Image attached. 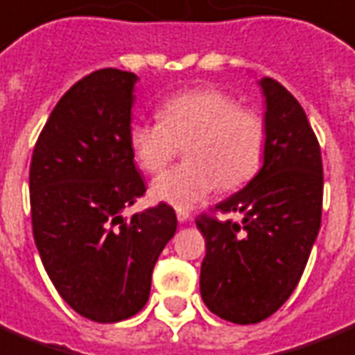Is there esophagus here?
Here are the masks:
<instances>
[{
  "label": "esophagus",
  "mask_w": 355,
  "mask_h": 355,
  "mask_svg": "<svg viewBox=\"0 0 355 355\" xmlns=\"http://www.w3.org/2000/svg\"><path fill=\"white\" fill-rule=\"evenodd\" d=\"M191 216H189V212H186V210H177V220L180 221V223H184V221H188Z\"/></svg>",
  "instance_id": "esophagus-1"
}]
</instances>
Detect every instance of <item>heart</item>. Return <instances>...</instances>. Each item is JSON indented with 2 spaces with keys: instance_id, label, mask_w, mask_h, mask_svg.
<instances>
[{
  "instance_id": "heart-1",
  "label": "heart",
  "mask_w": 355,
  "mask_h": 355,
  "mask_svg": "<svg viewBox=\"0 0 355 355\" xmlns=\"http://www.w3.org/2000/svg\"><path fill=\"white\" fill-rule=\"evenodd\" d=\"M162 121H135L130 153L147 173H159L186 145L184 166L159 175L150 186L154 201L177 208L202 202L220 186L236 189L255 177L266 148L264 119L216 87L184 89L159 105Z\"/></svg>"
}]
</instances>
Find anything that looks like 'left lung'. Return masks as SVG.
<instances>
[{
	"instance_id": "8db88e82",
	"label": "left lung",
	"mask_w": 355,
	"mask_h": 355,
	"mask_svg": "<svg viewBox=\"0 0 355 355\" xmlns=\"http://www.w3.org/2000/svg\"><path fill=\"white\" fill-rule=\"evenodd\" d=\"M264 93L266 148L261 171L214 212H240L242 223L201 214L207 242L201 296L223 320L257 324L285 304L300 283L322 220L320 145L304 107L272 78Z\"/></svg>"
}]
</instances>
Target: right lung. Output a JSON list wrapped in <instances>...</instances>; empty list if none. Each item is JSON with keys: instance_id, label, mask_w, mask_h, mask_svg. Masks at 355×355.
<instances>
[{"instance_id": "add662e5", "label": "right lung", "mask_w": 355, "mask_h": 355, "mask_svg": "<svg viewBox=\"0 0 355 355\" xmlns=\"http://www.w3.org/2000/svg\"><path fill=\"white\" fill-rule=\"evenodd\" d=\"M135 81L117 69L76 81L46 121L29 167L46 272L78 315L102 324L145 307L154 264L177 231L166 202L123 216L147 189L128 145Z\"/></svg>"}]
</instances>
